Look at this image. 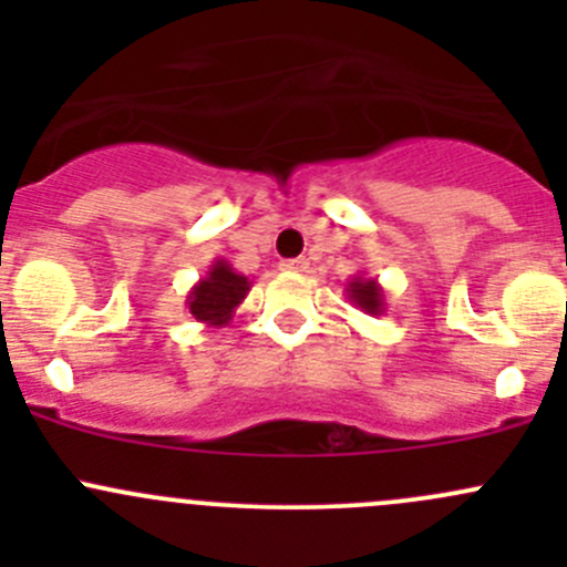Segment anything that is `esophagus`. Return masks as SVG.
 <instances>
[{
  "label": "esophagus",
  "instance_id": "obj_1",
  "mask_svg": "<svg viewBox=\"0 0 567 567\" xmlns=\"http://www.w3.org/2000/svg\"><path fill=\"white\" fill-rule=\"evenodd\" d=\"M279 268H282V271L305 274L307 268H310V260H307V257H290V260H282V262H279Z\"/></svg>",
  "mask_w": 567,
  "mask_h": 567
}]
</instances>
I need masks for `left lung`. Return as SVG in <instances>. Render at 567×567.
Instances as JSON below:
<instances>
[{
	"label": "left lung",
	"instance_id": "1",
	"mask_svg": "<svg viewBox=\"0 0 567 567\" xmlns=\"http://www.w3.org/2000/svg\"><path fill=\"white\" fill-rule=\"evenodd\" d=\"M346 296L353 307H359L368 316H384L386 310V293L381 288L379 279L364 277V271H359L357 277L348 279Z\"/></svg>",
	"mask_w": 567,
	"mask_h": 567
}]
</instances>
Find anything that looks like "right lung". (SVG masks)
I'll use <instances>...</instances> for the list:
<instances>
[{
    "label": "right lung",
    "mask_w": 567,
    "mask_h": 567,
    "mask_svg": "<svg viewBox=\"0 0 567 567\" xmlns=\"http://www.w3.org/2000/svg\"><path fill=\"white\" fill-rule=\"evenodd\" d=\"M249 288V279L238 274L230 262L214 260L208 271H205V277L188 290L186 307L197 323L219 329V326L230 323L233 312L247 299Z\"/></svg>",
    "instance_id": "obj_1"
}]
</instances>
